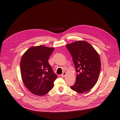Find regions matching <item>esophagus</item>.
Wrapping results in <instances>:
<instances>
[{
  "label": "esophagus",
  "mask_w": 120,
  "mask_h": 120,
  "mask_svg": "<svg viewBox=\"0 0 120 120\" xmlns=\"http://www.w3.org/2000/svg\"><path fill=\"white\" fill-rule=\"evenodd\" d=\"M66 74H66V71H64L61 75L62 77H65V76H66Z\"/></svg>",
  "instance_id": "esophagus-1"
}]
</instances>
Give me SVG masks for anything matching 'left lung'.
<instances>
[{
    "label": "left lung",
    "instance_id": "left-lung-1",
    "mask_svg": "<svg viewBox=\"0 0 120 120\" xmlns=\"http://www.w3.org/2000/svg\"><path fill=\"white\" fill-rule=\"evenodd\" d=\"M76 71V82L71 86L73 90L83 93L91 90L99 79L101 71L99 55L91 45L79 40L67 44Z\"/></svg>",
    "mask_w": 120,
    "mask_h": 120
}]
</instances>
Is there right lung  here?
Segmentation results:
<instances>
[{
    "label": "right lung",
    "mask_w": 120,
    "mask_h": 120,
    "mask_svg": "<svg viewBox=\"0 0 120 120\" xmlns=\"http://www.w3.org/2000/svg\"><path fill=\"white\" fill-rule=\"evenodd\" d=\"M53 47L44 46L30 48L20 61V71L23 82L27 89L37 96H43L51 90L57 78L48 62Z\"/></svg>",
    "instance_id": "add662e5"
}]
</instances>
